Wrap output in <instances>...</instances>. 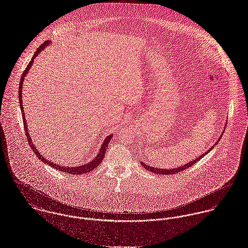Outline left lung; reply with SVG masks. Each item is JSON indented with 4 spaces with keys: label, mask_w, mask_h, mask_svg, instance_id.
Wrapping results in <instances>:
<instances>
[{
    "label": "left lung",
    "mask_w": 248,
    "mask_h": 248,
    "mask_svg": "<svg viewBox=\"0 0 248 248\" xmlns=\"http://www.w3.org/2000/svg\"><path fill=\"white\" fill-rule=\"evenodd\" d=\"M225 126H226V124H225ZM224 133H225V129H224V131L222 132V135L219 136V138H218V140L216 141V143L211 147V148H209V150H207L203 155H201L199 157L195 158L194 160H192V161H190V162H187L186 164H185V165H182L180 167H177V168H172V169H160V168H155V167H151V166H149V165H147L146 163H144L143 161H140V163H141V165L143 166V168H145L147 170H149V171H151V172H153V173H155V174H160V175H167V174H177L178 172H180L182 170H186L187 168H189V167H191V166H193L195 163H197L201 158H203L205 155H207L208 153H210V151H212V149H214V147L220 142V140H221V138H222V136L224 135Z\"/></svg>",
    "instance_id": "1"
}]
</instances>
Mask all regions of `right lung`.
I'll use <instances>...</instances> for the list:
<instances>
[{
    "instance_id": "right-lung-1",
    "label": "right lung",
    "mask_w": 248,
    "mask_h": 248,
    "mask_svg": "<svg viewBox=\"0 0 248 248\" xmlns=\"http://www.w3.org/2000/svg\"><path fill=\"white\" fill-rule=\"evenodd\" d=\"M51 44V41H46L45 44L41 45L37 51L35 52L34 56L32 57V60L31 62L28 63L26 69L23 71V75H22V78H21V80H20V85H19V100H20V106H21V111H22V116H23V126H24V130H25V135L27 137V140H28V143L31 147V149L33 150V152L35 153V155H37V157L39 158L41 161H43L45 164L49 165L50 167L52 168H55L56 170H59L61 171H63V172H67L69 174H76V175H80V174H83V173H87V172H90L93 169H95L97 166H99V164L102 162L103 158L105 156V153H106V150L108 148V144L110 143L111 141V138L113 137L112 134L108 135L107 137H105V139L103 140L102 144H101V147H100V150L98 151V154L95 157L93 158L92 161L87 162L86 164L84 165H81V166H76V167H66V166H62L60 164H56L55 162L53 161H50L42 155V153H40L37 148L35 147V145L33 144L32 142V139L30 137V135L28 134V128H27V125H26V119H25V114H24V110H23V95H22V93H23V81H24V78L26 77V74L28 73V71L31 69L32 65H33V62H34V60L36 59L37 56L40 55V53L45 50V48L47 46H49Z\"/></svg>"
}]
</instances>
